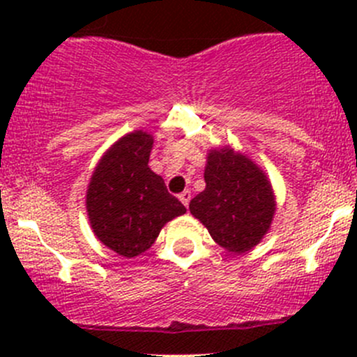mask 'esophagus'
<instances>
[{"mask_svg":"<svg viewBox=\"0 0 357 357\" xmlns=\"http://www.w3.org/2000/svg\"><path fill=\"white\" fill-rule=\"evenodd\" d=\"M179 200L183 202V205H185V207H188L190 200H192V192H190V190H185L183 193H179Z\"/></svg>","mask_w":357,"mask_h":357,"instance_id":"obj_1","label":"esophagus"}]
</instances>
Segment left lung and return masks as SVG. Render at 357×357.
Returning a JSON list of instances; mask_svg holds the SVG:
<instances>
[{
    "mask_svg": "<svg viewBox=\"0 0 357 357\" xmlns=\"http://www.w3.org/2000/svg\"><path fill=\"white\" fill-rule=\"evenodd\" d=\"M204 178L205 190L190 202V212L229 252L257 245L275 215L264 172L242 153L222 149L208 153Z\"/></svg>",
    "mask_w": 357,
    "mask_h": 357,
    "instance_id": "left-lung-1",
    "label": "left lung"
}]
</instances>
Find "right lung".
Listing matches in <instances>:
<instances>
[{
  "label": "right lung",
  "mask_w": 357,
  "mask_h": 357,
  "mask_svg": "<svg viewBox=\"0 0 357 357\" xmlns=\"http://www.w3.org/2000/svg\"><path fill=\"white\" fill-rule=\"evenodd\" d=\"M152 145L149 132L122 136L96 165L86 195L95 235L124 257L149 250L162 226L186 212L164 179L150 171Z\"/></svg>",
  "instance_id": "obj_1"
}]
</instances>
